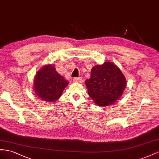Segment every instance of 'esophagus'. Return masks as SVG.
I'll use <instances>...</instances> for the list:
<instances>
[{
  "label": "esophagus",
  "instance_id": "34e87169",
  "mask_svg": "<svg viewBox=\"0 0 159 159\" xmlns=\"http://www.w3.org/2000/svg\"><path fill=\"white\" fill-rule=\"evenodd\" d=\"M73 80L75 81V82H81L82 81V77H75Z\"/></svg>",
  "mask_w": 159,
  "mask_h": 159
}]
</instances>
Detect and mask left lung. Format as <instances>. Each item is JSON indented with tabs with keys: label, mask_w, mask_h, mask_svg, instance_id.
I'll return each mask as SVG.
<instances>
[{
	"label": "left lung",
	"mask_w": 159,
	"mask_h": 159,
	"mask_svg": "<svg viewBox=\"0 0 159 159\" xmlns=\"http://www.w3.org/2000/svg\"><path fill=\"white\" fill-rule=\"evenodd\" d=\"M88 93L97 105L115 103L123 93L126 82L119 68L111 62L92 68L90 78L85 82Z\"/></svg>",
	"instance_id": "1"
}]
</instances>
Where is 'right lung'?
Masks as SVG:
<instances>
[{
	"label": "right lung",
	"instance_id": "add662e5",
	"mask_svg": "<svg viewBox=\"0 0 159 159\" xmlns=\"http://www.w3.org/2000/svg\"><path fill=\"white\" fill-rule=\"evenodd\" d=\"M69 84L64 77L57 72L52 65H45L36 74L34 89L37 96L47 102H54L59 98Z\"/></svg>",
	"mask_w": 159,
	"mask_h": 159
}]
</instances>
